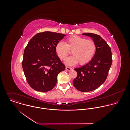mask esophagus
Instances as JSON below:
<instances>
[{
  "instance_id": "esophagus-1",
  "label": "esophagus",
  "mask_w": 130,
  "mask_h": 130,
  "mask_svg": "<svg viewBox=\"0 0 130 130\" xmlns=\"http://www.w3.org/2000/svg\"><path fill=\"white\" fill-rule=\"evenodd\" d=\"M66 69L67 71H69L73 70V69H72V68H70V67H66Z\"/></svg>"
}]
</instances>
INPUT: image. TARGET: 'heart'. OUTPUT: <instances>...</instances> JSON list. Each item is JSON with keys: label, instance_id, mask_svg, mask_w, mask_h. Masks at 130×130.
Segmentation results:
<instances>
[{"label": "heart", "instance_id": "obj_1", "mask_svg": "<svg viewBox=\"0 0 130 130\" xmlns=\"http://www.w3.org/2000/svg\"><path fill=\"white\" fill-rule=\"evenodd\" d=\"M96 49L93 41L77 36L68 38L66 43L59 41L56 46V54L61 60H64L72 51L73 56L67 58L64 61L66 64L70 66L78 62L80 65L86 64L93 58Z\"/></svg>", "mask_w": 130, "mask_h": 130}]
</instances>
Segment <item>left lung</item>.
<instances>
[{
  "instance_id": "8db88e82",
  "label": "left lung",
  "mask_w": 130,
  "mask_h": 130,
  "mask_svg": "<svg viewBox=\"0 0 130 130\" xmlns=\"http://www.w3.org/2000/svg\"><path fill=\"white\" fill-rule=\"evenodd\" d=\"M82 35L92 38L96 49L89 62L74 69L77 74L73 84L77 90L88 92L96 89L105 82L111 67V52L110 47L100 36L92 33Z\"/></svg>"
}]
</instances>
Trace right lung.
Instances as JSON below:
<instances>
[{
	"label": "right lung",
	"mask_w": 130,
	"mask_h": 130,
	"mask_svg": "<svg viewBox=\"0 0 130 130\" xmlns=\"http://www.w3.org/2000/svg\"><path fill=\"white\" fill-rule=\"evenodd\" d=\"M66 36L51 31L38 33L28 42L23 54V70L29 85L46 92L56 86L57 76L66 67L56 55V44Z\"/></svg>",
	"instance_id": "obj_1"
}]
</instances>
